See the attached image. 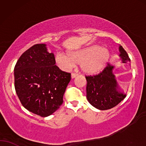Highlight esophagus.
Returning <instances> with one entry per match:
<instances>
[{
  "instance_id": "1",
  "label": "esophagus",
  "mask_w": 146,
  "mask_h": 146,
  "mask_svg": "<svg viewBox=\"0 0 146 146\" xmlns=\"http://www.w3.org/2000/svg\"><path fill=\"white\" fill-rule=\"evenodd\" d=\"M77 75H78V74H77V73H71V78L72 79H74V78H75V77L77 76Z\"/></svg>"
}]
</instances>
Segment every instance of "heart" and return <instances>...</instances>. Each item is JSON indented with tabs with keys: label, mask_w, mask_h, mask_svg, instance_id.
I'll return each instance as SVG.
<instances>
[{
	"label": "heart",
	"mask_w": 146,
	"mask_h": 146,
	"mask_svg": "<svg viewBox=\"0 0 146 146\" xmlns=\"http://www.w3.org/2000/svg\"><path fill=\"white\" fill-rule=\"evenodd\" d=\"M110 53L106 48L93 46L68 55L59 53L55 55V62L62 70L67 71L80 63L81 69L87 73H96L102 69L108 62Z\"/></svg>",
	"instance_id": "1"
}]
</instances>
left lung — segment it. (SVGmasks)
Listing matches in <instances>:
<instances>
[{"instance_id": "8db88e82", "label": "left lung", "mask_w": 146, "mask_h": 146, "mask_svg": "<svg viewBox=\"0 0 146 146\" xmlns=\"http://www.w3.org/2000/svg\"><path fill=\"white\" fill-rule=\"evenodd\" d=\"M119 52L122 63H129L128 54L122 46H119ZM113 68L114 66L108 63L99 74L85 76L87 99L91 105L98 110L111 109L119 104L126 96V94L119 91L115 75L113 74Z\"/></svg>"}]
</instances>
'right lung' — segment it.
<instances>
[{
  "instance_id": "add662e5",
  "label": "right lung",
  "mask_w": 146,
  "mask_h": 146,
  "mask_svg": "<svg viewBox=\"0 0 146 146\" xmlns=\"http://www.w3.org/2000/svg\"><path fill=\"white\" fill-rule=\"evenodd\" d=\"M15 87L21 104L29 111L47 117L63 102L71 73L55 65L45 44H36L21 56L14 69Z\"/></svg>"
}]
</instances>
